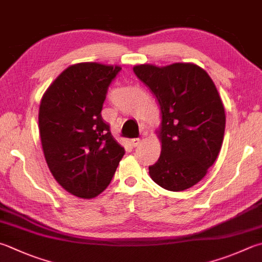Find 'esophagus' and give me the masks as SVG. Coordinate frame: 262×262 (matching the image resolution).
<instances>
[{
  "mask_svg": "<svg viewBox=\"0 0 262 262\" xmlns=\"http://www.w3.org/2000/svg\"><path fill=\"white\" fill-rule=\"evenodd\" d=\"M140 144H141L140 138H133V139H131V145L133 147H138Z\"/></svg>",
  "mask_w": 262,
  "mask_h": 262,
  "instance_id": "esophagus-1",
  "label": "esophagus"
}]
</instances>
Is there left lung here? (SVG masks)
Instances as JSON below:
<instances>
[{
  "label": "left lung",
  "instance_id": "1",
  "mask_svg": "<svg viewBox=\"0 0 262 262\" xmlns=\"http://www.w3.org/2000/svg\"><path fill=\"white\" fill-rule=\"evenodd\" d=\"M133 72L161 112V155L149 176L166 190L188 189L208 173L223 145L226 114L219 92L209 74L192 62L141 63Z\"/></svg>",
  "mask_w": 262,
  "mask_h": 262
}]
</instances>
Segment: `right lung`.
Returning a JSON list of instances; mask_svg holds the SVG:
<instances>
[{
    "label": "right lung",
    "instance_id": "right-lung-1",
    "mask_svg": "<svg viewBox=\"0 0 262 262\" xmlns=\"http://www.w3.org/2000/svg\"><path fill=\"white\" fill-rule=\"evenodd\" d=\"M121 70L100 62L74 63L51 83L39 103V137L49 170L80 199L101 194L124 155L100 114L108 85Z\"/></svg>",
    "mask_w": 262,
    "mask_h": 262
}]
</instances>
